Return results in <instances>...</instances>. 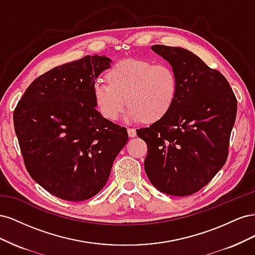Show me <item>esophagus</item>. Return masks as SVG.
<instances>
[{"instance_id":"esophagus-1","label":"esophagus","mask_w":255,"mask_h":255,"mask_svg":"<svg viewBox=\"0 0 255 255\" xmlns=\"http://www.w3.org/2000/svg\"><path fill=\"white\" fill-rule=\"evenodd\" d=\"M128 134L129 137H135L137 134H136V129L135 128H128Z\"/></svg>"}]
</instances>
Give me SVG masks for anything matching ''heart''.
Instances as JSON below:
<instances>
[{
    "mask_svg": "<svg viewBox=\"0 0 255 255\" xmlns=\"http://www.w3.org/2000/svg\"><path fill=\"white\" fill-rule=\"evenodd\" d=\"M106 79L109 83H94L92 95L98 111L109 121L118 119L126 100L127 121H156L171 110L179 91L176 73L167 64L121 60L107 71Z\"/></svg>",
    "mask_w": 255,
    "mask_h": 255,
    "instance_id": "obj_1",
    "label": "heart"
}]
</instances>
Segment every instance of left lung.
<instances>
[{"instance_id":"1","label":"left lung","mask_w":255,"mask_h":255,"mask_svg":"<svg viewBox=\"0 0 255 255\" xmlns=\"http://www.w3.org/2000/svg\"><path fill=\"white\" fill-rule=\"evenodd\" d=\"M179 81L176 101L164 117L136 129L148 145L144 171L167 195L195 194L226 164L237 101L229 82L192 52L152 45Z\"/></svg>"}]
</instances>
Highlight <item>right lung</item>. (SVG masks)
<instances>
[{"instance_id": "obj_1", "label": "right lung", "mask_w": 255, "mask_h": 255, "mask_svg": "<svg viewBox=\"0 0 255 255\" xmlns=\"http://www.w3.org/2000/svg\"><path fill=\"white\" fill-rule=\"evenodd\" d=\"M111 63L104 55H87L53 68L29 85L13 112L26 170L67 201L96 196L128 139L126 128L97 111L92 95V85Z\"/></svg>"}]
</instances>
